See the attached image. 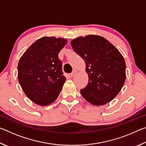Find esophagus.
Listing matches in <instances>:
<instances>
[{"label": "esophagus", "mask_w": 146, "mask_h": 146, "mask_svg": "<svg viewBox=\"0 0 146 146\" xmlns=\"http://www.w3.org/2000/svg\"><path fill=\"white\" fill-rule=\"evenodd\" d=\"M76 73H77V71H76V70H74L73 72L70 74V76H71V77H73V76H74L76 75Z\"/></svg>", "instance_id": "obj_1"}]
</instances>
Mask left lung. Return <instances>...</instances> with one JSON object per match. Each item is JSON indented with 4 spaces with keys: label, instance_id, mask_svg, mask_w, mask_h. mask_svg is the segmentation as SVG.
Here are the masks:
<instances>
[{
    "label": "left lung",
    "instance_id": "left-lung-1",
    "mask_svg": "<svg viewBox=\"0 0 146 146\" xmlns=\"http://www.w3.org/2000/svg\"><path fill=\"white\" fill-rule=\"evenodd\" d=\"M73 50L83 58L89 81L80 90L88 102L102 106L115 98L124 84L125 62L119 51L102 36L89 35L71 41Z\"/></svg>",
    "mask_w": 146,
    "mask_h": 146
}]
</instances>
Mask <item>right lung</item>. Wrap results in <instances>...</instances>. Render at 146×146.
<instances>
[{
    "instance_id": "1",
    "label": "right lung",
    "mask_w": 146,
    "mask_h": 146,
    "mask_svg": "<svg viewBox=\"0 0 146 146\" xmlns=\"http://www.w3.org/2000/svg\"><path fill=\"white\" fill-rule=\"evenodd\" d=\"M67 39L44 36L32 44L20 58L18 79L32 102L45 106L58 98L66 77L58 53Z\"/></svg>"
}]
</instances>
